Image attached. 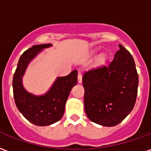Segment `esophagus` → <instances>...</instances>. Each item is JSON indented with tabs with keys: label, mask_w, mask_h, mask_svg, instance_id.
Listing matches in <instances>:
<instances>
[{
	"label": "esophagus",
	"mask_w": 151,
	"mask_h": 151,
	"mask_svg": "<svg viewBox=\"0 0 151 151\" xmlns=\"http://www.w3.org/2000/svg\"><path fill=\"white\" fill-rule=\"evenodd\" d=\"M78 83H81V81H82V76L80 72L78 74Z\"/></svg>",
	"instance_id": "esophagus-1"
}]
</instances>
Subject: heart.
Segmentation results:
<instances>
[{"instance_id":"b5f03b06","label":"heart","mask_w":151,"mask_h":151,"mask_svg":"<svg viewBox=\"0 0 151 151\" xmlns=\"http://www.w3.org/2000/svg\"><path fill=\"white\" fill-rule=\"evenodd\" d=\"M105 61H106V57L105 55H101L99 57V58H98V65H102L105 63Z\"/></svg>"}]
</instances>
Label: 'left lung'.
Here are the masks:
<instances>
[{"mask_svg": "<svg viewBox=\"0 0 151 151\" xmlns=\"http://www.w3.org/2000/svg\"><path fill=\"white\" fill-rule=\"evenodd\" d=\"M107 66L87 71L82 78L85 111L93 122L114 127L131 112L138 93L134 61L122 45Z\"/></svg>", "mask_w": 151, "mask_h": 151, "instance_id": "left-lung-1", "label": "left lung"}]
</instances>
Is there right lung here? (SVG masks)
<instances>
[{
	"label": "right lung",
	"mask_w": 151,
	"mask_h": 151,
	"mask_svg": "<svg viewBox=\"0 0 151 151\" xmlns=\"http://www.w3.org/2000/svg\"><path fill=\"white\" fill-rule=\"evenodd\" d=\"M50 46L51 44L37 45L24 51L19 59L13 79V97L17 109L28 121L41 127L55 123L62 118L70 90L78 82V71L73 70L69 75L56 79L44 95L35 96L25 90L22 77L28 65L42 49Z\"/></svg>",
	"instance_id": "add662e5"
}]
</instances>
